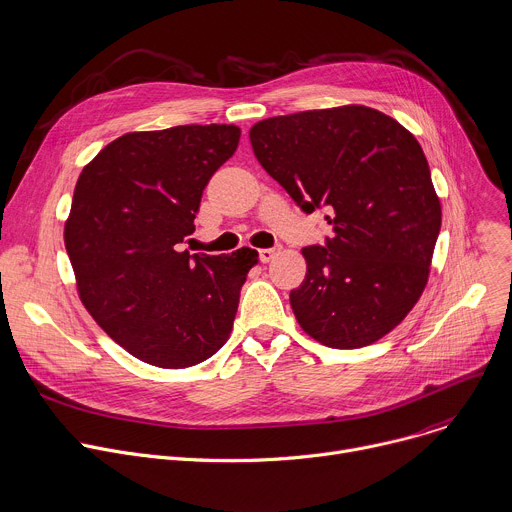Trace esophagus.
I'll list each match as a JSON object with an SVG mask.
<instances>
[{
    "mask_svg": "<svg viewBox=\"0 0 512 512\" xmlns=\"http://www.w3.org/2000/svg\"><path fill=\"white\" fill-rule=\"evenodd\" d=\"M278 252H280V248H276V246H274V248H262V250H258L260 262H264V264H266V262H270Z\"/></svg>",
    "mask_w": 512,
    "mask_h": 512,
    "instance_id": "34e87169",
    "label": "esophagus"
}]
</instances>
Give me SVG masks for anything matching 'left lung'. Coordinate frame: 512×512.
I'll return each instance as SVG.
<instances>
[{"instance_id":"left-lung-1","label":"left lung","mask_w":512,"mask_h":512,"mask_svg":"<svg viewBox=\"0 0 512 512\" xmlns=\"http://www.w3.org/2000/svg\"><path fill=\"white\" fill-rule=\"evenodd\" d=\"M256 159L304 214L327 210L333 236L302 248L290 290L304 333L359 349L397 327L426 288L442 226L416 137L359 105L272 117L250 129Z\"/></svg>"}]
</instances>
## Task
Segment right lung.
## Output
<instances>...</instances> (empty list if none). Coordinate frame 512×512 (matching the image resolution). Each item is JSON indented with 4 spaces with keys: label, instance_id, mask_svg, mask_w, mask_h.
I'll return each instance as SVG.
<instances>
[{
    "label": "right lung",
    "instance_id": "right-lung-1",
    "mask_svg": "<svg viewBox=\"0 0 512 512\" xmlns=\"http://www.w3.org/2000/svg\"><path fill=\"white\" fill-rule=\"evenodd\" d=\"M234 125L127 133L74 187L64 244L92 319L137 359L181 369L228 341L258 252L189 254L201 193L234 155Z\"/></svg>",
    "mask_w": 512,
    "mask_h": 512
}]
</instances>
